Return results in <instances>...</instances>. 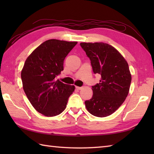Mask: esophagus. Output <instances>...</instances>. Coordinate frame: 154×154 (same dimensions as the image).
<instances>
[{
	"label": "esophagus",
	"mask_w": 154,
	"mask_h": 154,
	"mask_svg": "<svg viewBox=\"0 0 154 154\" xmlns=\"http://www.w3.org/2000/svg\"><path fill=\"white\" fill-rule=\"evenodd\" d=\"M75 88H76L77 90H81L83 87H77V86H76V87H75Z\"/></svg>",
	"instance_id": "34e87169"
}]
</instances>
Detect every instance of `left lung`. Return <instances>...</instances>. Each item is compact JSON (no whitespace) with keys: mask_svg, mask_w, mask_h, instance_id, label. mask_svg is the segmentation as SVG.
Segmentation results:
<instances>
[{"mask_svg":"<svg viewBox=\"0 0 154 154\" xmlns=\"http://www.w3.org/2000/svg\"><path fill=\"white\" fill-rule=\"evenodd\" d=\"M90 59L93 73L101 76L92 86L93 94L85 101L87 110L97 117L112 114L122 105L128 94L131 74L128 64L115 48L106 43H81Z\"/></svg>","mask_w":154,"mask_h":154,"instance_id":"obj_1","label":"left lung"}]
</instances>
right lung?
<instances>
[{
    "instance_id": "1",
    "label": "right lung",
    "mask_w": 154,
    "mask_h": 154,
    "mask_svg": "<svg viewBox=\"0 0 154 154\" xmlns=\"http://www.w3.org/2000/svg\"><path fill=\"white\" fill-rule=\"evenodd\" d=\"M77 42L48 40L29 55L21 72L23 89L32 105L45 116H55L66 108L75 86L57 79L63 61Z\"/></svg>"
}]
</instances>
